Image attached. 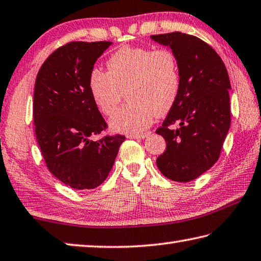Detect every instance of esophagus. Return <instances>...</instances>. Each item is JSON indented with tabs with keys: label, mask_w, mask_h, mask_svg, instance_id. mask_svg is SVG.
Listing matches in <instances>:
<instances>
[{
	"label": "esophagus",
	"mask_w": 261,
	"mask_h": 261,
	"mask_svg": "<svg viewBox=\"0 0 261 261\" xmlns=\"http://www.w3.org/2000/svg\"><path fill=\"white\" fill-rule=\"evenodd\" d=\"M148 136V134H137V135H127L126 137L130 139H144Z\"/></svg>",
	"instance_id": "34e87169"
}]
</instances>
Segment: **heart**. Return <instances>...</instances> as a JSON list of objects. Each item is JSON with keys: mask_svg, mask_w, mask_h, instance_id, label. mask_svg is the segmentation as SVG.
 I'll return each mask as SVG.
<instances>
[{"mask_svg": "<svg viewBox=\"0 0 261 261\" xmlns=\"http://www.w3.org/2000/svg\"><path fill=\"white\" fill-rule=\"evenodd\" d=\"M107 72L94 67L88 79L93 101L112 115L124 97L130 99L111 120L113 130L138 134L171 110L180 91L176 56L169 49L125 45L107 60Z\"/></svg>", "mask_w": 261, "mask_h": 261, "instance_id": "b5f03b06", "label": "heart"}]
</instances>
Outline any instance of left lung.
Returning a JSON list of instances; mask_svg holds the SVG:
<instances>
[{
  "label": "left lung",
  "instance_id": "8db88e82",
  "mask_svg": "<svg viewBox=\"0 0 261 261\" xmlns=\"http://www.w3.org/2000/svg\"><path fill=\"white\" fill-rule=\"evenodd\" d=\"M150 37L172 50L180 74L177 100L156 130L167 143L156 164L163 176L188 182L219 159L230 125L228 73L219 55L196 36L173 32Z\"/></svg>",
  "mask_w": 261,
  "mask_h": 261
}]
</instances>
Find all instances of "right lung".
Wrapping results in <instances>:
<instances>
[{
  "instance_id": "add662e5",
  "label": "right lung",
  "mask_w": 261,
  "mask_h": 261,
  "mask_svg": "<svg viewBox=\"0 0 261 261\" xmlns=\"http://www.w3.org/2000/svg\"><path fill=\"white\" fill-rule=\"evenodd\" d=\"M110 41L65 44L46 58L37 73L33 120L35 136L49 171L74 189H92L111 172L122 135H93L107 129L90 94L89 74Z\"/></svg>"
}]
</instances>
